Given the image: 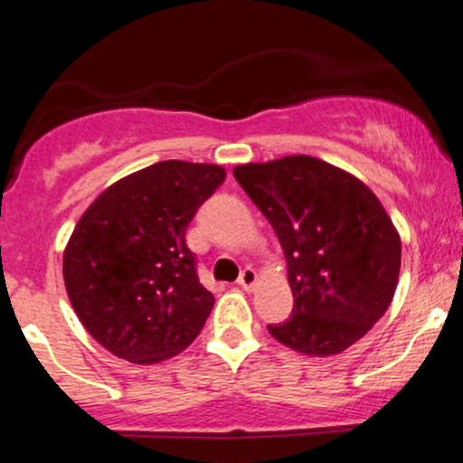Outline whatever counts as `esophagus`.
<instances>
[{"mask_svg": "<svg viewBox=\"0 0 463 463\" xmlns=\"http://www.w3.org/2000/svg\"><path fill=\"white\" fill-rule=\"evenodd\" d=\"M237 283H239V287H243V289L250 291L254 285H257V272H254L252 268H246L241 272V276H239Z\"/></svg>", "mask_w": 463, "mask_h": 463, "instance_id": "1", "label": "esophagus"}]
</instances>
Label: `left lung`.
Wrapping results in <instances>:
<instances>
[{"label": "left lung", "instance_id": "obj_1", "mask_svg": "<svg viewBox=\"0 0 463 463\" xmlns=\"http://www.w3.org/2000/svg\"><path fill=\"white\" fill-rule=\"evenodd\" d=\"M237 183L272 224L287 259L294 311L274 339L333 357L383 317L401 272V235L368 184L307 154L246 163Z\"/></svg>", "mask_w": 463, "mask_h": 463}]
</instances>
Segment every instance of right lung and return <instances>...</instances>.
I'll list each match as a JSON object with an SVG mask.
<instances>
[{
    "instance_id": "right-lung-1",
    "label": "right lung",
    "mask_w": 463,
    "mask_h": 463,
    "mask_svg": "<svg viewBox=\"0 0 463 463\" xmlns=\"http://www.w3.org/2000/svg\"><path fill=\"white\" fill-rule=\"evenodd\" d=\"M224 178L222 165L154 163L104 189L78 220L62 254L67 296L115 357L152 365L200 335L215 298L184 235Z\"/></svg>"
}]
</instances>
